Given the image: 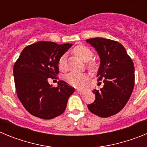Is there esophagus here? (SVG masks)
<instances>
[{
  "mask_svg": "<svg viewBox=\"0 0 147 147\" xmlns=\"http://www.w3.org/2000/svg\"><path fill=\"white\" fill-rule=\"evenodd\" d=\"M76 92H77L79 94H84L85 93V91L84 90H76Z\"/></svg>",
  "mask_w": 147,
  "mask_h": 147,
  "instance_id": "esophagus-1",
  "label": "esophagus"
}]
</instances>
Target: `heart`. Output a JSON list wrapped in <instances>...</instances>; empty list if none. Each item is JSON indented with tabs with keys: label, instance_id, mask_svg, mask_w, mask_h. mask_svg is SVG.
<instances>
[{
	"label": "heart",
	"instance_id": "heart-1",
	"mask_svg": "<svg viewBox=\"0 0 147 147\" xmlns=\"http://www.w3.org/2000/svg\"><path fill=\"white\" fill-rule=\"evenodd\" d=\"M73 52L82 60L88 62L93 57V52L87 46L79 45L74 49ZM65 64V56H62L59 60V66L60 68H63ZM88 67L91 71H94L96 68V65L94 63H90ZM65 80L69 85L76 88H82L86 85L89 81V76L86 74H77V73H70L66 76Z\"/></svg>",
	"mask_w": 147,
	"mask_h": 147
}]
</instances>
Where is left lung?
Returning <instances> with one entry per match:
<instances>
[{
    "label": "left lung",
    "instance_id": "left-lung-1",
    "mask_svg": "<svg viewBox=\"0 0 147 147\" xmlns=\"http://www.w3.org/2000/svg\"><path fill=\"white\" fill-rule=\"evenodd\" d=\"M86 42L94 48L99 57L97 76L104 82L99 90H93L96 98L88 107L98 116L110 117L124 108L132 94L134 64L124 46L116 41L96 37L88 39Z\"/></svg>",
    "mask_w": 147,
    "mask_h": 147
}]
</instances>
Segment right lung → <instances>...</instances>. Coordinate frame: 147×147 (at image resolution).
Segmentation results:
<instances>
[{
  "label": "right lung",
  "instance_id": "right-lung-1",
  "mask_svg": "<svg viewBox=\"0 0 147 147\" xmlns=\"http://www.w3.org/2000/svg\"><path fill=\"white\" fill-rule=\"evenodd\" d=\"M71 46L69 43L40 41L22 51L13 74L18 98L30 114L51 119L65 111L74 88L64 81H59L54 88L48 80L57 74L59 59Z\"/></svg>",
  "mask_w": 147,
  "mask_h": 147
}]
</instances>
